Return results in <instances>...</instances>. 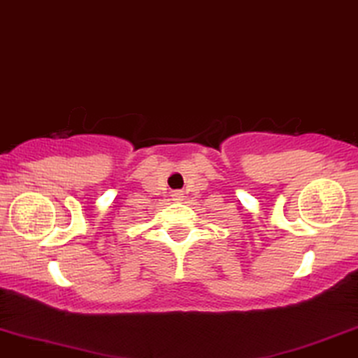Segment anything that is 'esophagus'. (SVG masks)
Here are the masks:
<instances>
[{"instance_id":"1","label":"esophagus","mask_w":358,"mask_h":358,"mask_svg":"<svg viewBox=\"0 0 358 358\" xmlns=\"http://www.w3.org/2000/svg\"><path fill=\"white\" fill-rule=\"evenodd\" d=\"M183 192H180V189H176V192H173L171 193V199H173V201H183Z\"/></svg>"}]
</instances>
